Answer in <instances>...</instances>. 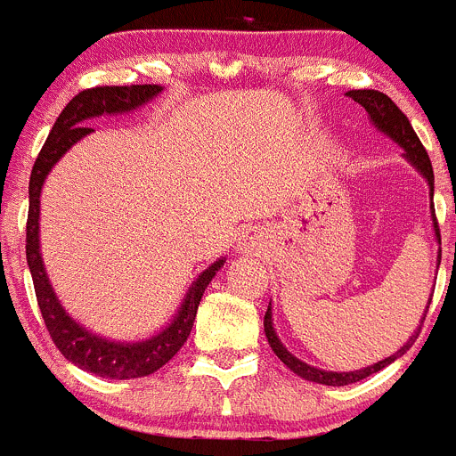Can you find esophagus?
Returning <instances> with one entry per match:
<instances>
[{"instance_id":"34e87169","label":"esophagus","mask_w":456,"mask_h":456,"mask_svg":"<svg viewBox=\"0 0 456 456\" xmlns=\"http://www.w3.org/2000/svg\"><path fill=\"white\" fill-rule=\"evenodd\" d=\"M256 245H258V238L249 236V238H242V242L238 245V248H240V252L249 254V252H254V248H256Z\"/></svg>"}]
</instances>
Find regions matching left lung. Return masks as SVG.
<instances>
[{
    "label": "left lung",
    "instance_id": "obj_1",
    "mask_svg": "<svg viewBox=\"0 0 456 456\" xmlns=\"http://www.w3.org/2000/svg\"><path fill=\"white\" fill-rule=\"evenodd\" d=\"M346 96H351L355 103L362 105V108L367 110V114H369V118H371L373 126H376L378 130L382 132V134H387L391 142H395L398 146L403 148V157H405V159L410 161V164L414 166L416 170H419L420 175L425 177V182H428V186H429V193L434 195L432 161H429L428 151L423 148L420 139L416 137V132H414V127H411L410 118H407L405 114L398 110V105H395L394 101L387 96V94L376 92V89H351V92H346ZM429 208H432L434 236H436V242H439V256H436V263L441 265L439 223H436V216H434V204ZM429 301H432V297H429ZM428 308H429V305H425V314H428ZM423 319L425 317H420V324H423ZM263 326H265L267 342H270L272 351L276 353V357H279L281 362L286 364L290 371H295L297 376L304 378V380L317 382V385H329V387H344V385H351V382H360V380H364V378L371 376V373L385 369L387 364H391L394 360H398V357H403L407 351H410V346L414 344V339L419 338V330H420V329L416 330V333L410 338V342L403 344V346L398 348L394 355L385 357V360L371 364V367L355 369V371H324V369H317V367H313V364L299 360V357H295L290 351H288L286 346H283V344H281L279 335H276V330H274V319H272V304L267 305V313H265V319H263Z\"/></svg>",
    "mask_w": 456,
    "mask_h": 456
}]
</instances>
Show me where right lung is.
I'll list each match as a JSON object with an SVG mask.
<instances>
[{"label":"right lung","instance_id":"add662e5","mask_svg":"<svg viewBox=\"0 0 456 456\" xmlns=\"http://www.w3.org/2000/svg\"><path fill=\"white\" fill-rule=\"evenodd\" d=\"M164 92L161 85H130V87H92L76 94L67 103L61 117L55 118L49 137L37 155L28 182V220H27V263L36 286L37 305H40L42 319L51 339L62 355L74 362L83 371L94 376L110 378V380H130V378H143L164 367L170 357L184 346L186 338L193 329L195 314H198L200 299L204 290L216 276V272L224 265V258L207 267L198 279L191 283L189 292L182 299L175 317L170 324L164 326L159 333L139 342H114V339L96 335L78 324L55 297L51 281L46 276L45 261L40 254V193L45 180L49 177L61 157L69 151L74 143L87 137L92 127L87 121L96 117H114V114H127L139 110L142 105L151 103L157 94Z\"/></svg>","mask_w":456,"mask_h":456}]
</instances>
